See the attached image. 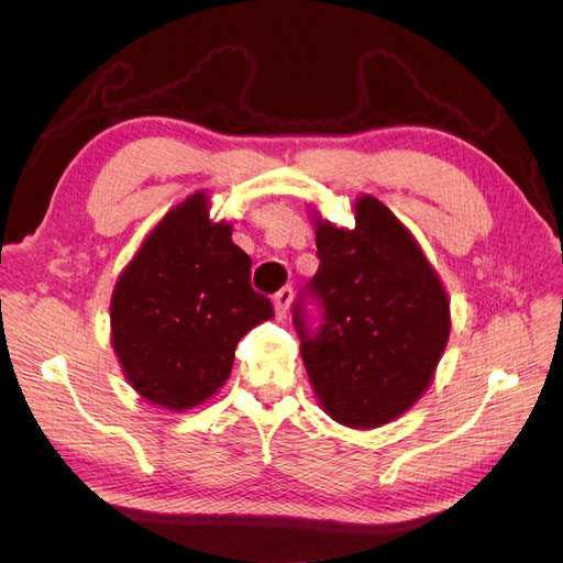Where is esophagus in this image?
Returning a JSON list of instances; mask_svg holds the SVG:
<instances>
[{
	"instance_id": "obj_1",
	"label": "esophagus",
	"mask_w": 563,
	"mask_h": 563,
	"mask_svg": "<svg viewBox=\"0 0 563 563\" xmlns=\"http://www.w3.org/2000/svg\"><path fill=\"white\" fill-rule=\"evenodd\" d=\"M291 300H294V288L291 286H284V288H279V291L275 294V310H277V314L282 319L286 317L288 305H291Z\"/></svg>"
}]
</instances>
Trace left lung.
Returning <instances> with one entry per match:
<instances>
[{
	"label": "left lung",
	"instance_id": "left-lung-1",
	"mask_svg": "<svg viewBox=\"0 0 563 563\" xmlns=\"http://www.w3.org/2000/svg\"><path fill=\"white\" fill-rule=\"evenodd\" d=\"M356 225L317 223V275L294 305L300 354L333 420L371 430L411 408L444 354L449 298L397 216L376 197L354 207ZM320 308L309 327L307 302Z\"/></svg>",
	"mask_w": 563,
	"mask_h": 563
}]
</instances>
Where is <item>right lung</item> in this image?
<instances>
[{
  "instance_id": "obj_1",
  "label": "right lung",
  "mask_w": 563,
  "mask_h": 563,
  "mask_svg": "<svg viewBox=\"0 0 563 563\" xmlns=\"http://www.w3.org/2000/svg\"><path fill=\"white\" fill-rule=\"evenodd\" d=\"M275 317L251 286V258L197 192L168 211L119 277L112 345L147 401L185 411L230 378L236 343Z\"/></svg>"
}]
</instances>
